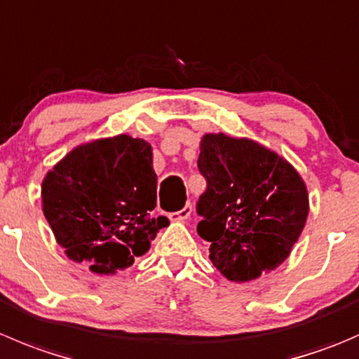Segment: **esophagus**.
<instances>
[{
	"label": "esophagus",
	"mask_w": 359,
	"mask_h": 359,
	"mask_svg": "<svg viewBox=\"0 0 359 359\" xmlns=\"http://www.w3.org/2000/svg\"><path fill=\"white\" fill-rule=\"evenodd\" d=\"M191 212H193V207L187 203L182 210H179V212H175V214L170 215V219H172V221H186V219H189Z\"/></svg>",
	"instance_id": "1"
}]
</instances>
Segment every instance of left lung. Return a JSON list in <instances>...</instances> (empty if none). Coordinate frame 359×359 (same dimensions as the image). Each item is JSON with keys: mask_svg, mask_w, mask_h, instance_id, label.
<instances>
[{"mask_svg": "<svg viewBox=\"0 0 359 359\" xmlns=\"http://www.w3.org/2000/svg\"><path fill=\"white\" fill-rule=\"evenodd\" d=\"M198 168L207 179L198 235L231 283H249L290 256L309 217V191L286 158L259 142L205 133Z\"/></svg>", "mask_w": 359, "mask_h": 359, "instance_id": "obj_1", "label": "left lung"}]
</instances>
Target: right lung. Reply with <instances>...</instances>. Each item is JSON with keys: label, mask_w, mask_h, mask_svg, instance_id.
<instances>
[{"label": "right lung", "mask_w": 359, "mask_h": 359, "mask_svg": "<svg viewBox=\"0 0 359 359\" xmlns=\"http://www.w3.org/2000/svg\"><path fill=\"white\" fill-rule=\"evenodd\" d=\"M152 145L116 135L73 147L41 182V208L55 242L100 276L126 270L170 221L154 217Z\"/></svg>", "instance_id": "obj_1"}]
</instances>
